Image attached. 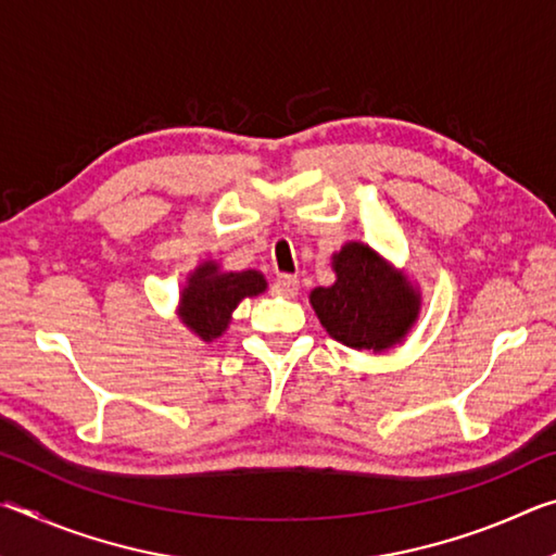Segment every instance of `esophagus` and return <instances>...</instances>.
<instances>
[{
  "instance_id": "1",
  "label": "esophagus",
  "mask_w": 556,
  "mask_h": 556,
  "mask_svg": "<svg viewBox=\"0 0 556 556\" xmlns=\"http://www.w3.org/2000/svg\"><path fill=\"white\" fill-rule=\"evenodd\" d=\"M271 291L279 296H287V299H294L299 294V279L291 277V275H279L275 279V285H271Z\"/></svg>"
}]
</instances>
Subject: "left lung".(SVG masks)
Returning <instances> with one entry per match:
<instances>
[{"label": "left lung", "mask_w": 556, "mask_h": 556, "mask_svg": "<svg viewBox=\"0 0 556 556\" xmlns=\"http://www.w3.org/2000/svg\"><path fill=\"white\" fill-rule=\"evenodd\" d=\"M333 285L316 287L308 296L328 336L372 353L402 343L421 306L407 275L363 242H345L333 255Z\"/></svg>", "instance_id": "obj_1"}]
</instances>
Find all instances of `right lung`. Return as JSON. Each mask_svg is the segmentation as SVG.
<instances>
[{
    "label": "right lung",
    "mask_w": 556,
    "mask_h": 556,
    "mask_svg": "<svg viewBox=\"0 0 556 556\" xmlns=\"http://www.w3.org/2000/svg\"><path fill=\"white\" fill-rule=\"evenodd\" d=\"M267 289V279L257 269L223 271L218 262H203L186 279L178 301V318L211 343L220 338L232 321V312L242 299L257 296Z\"/></svg>",
    "instance_id": "add662e5"
}]
</instances>
